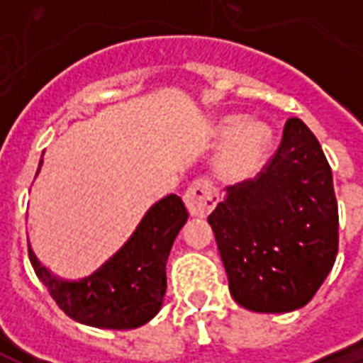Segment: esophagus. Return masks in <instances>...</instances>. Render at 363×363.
Instances as JSON below:
<instances>
[{"instance_id":"34e87169","label":"esophagus","mask_w":363,"mask_h":363,"mask_svg":"<svg viewBox=\"0 0 363 363\" xmlns=\"http://www.w3.org/2000/svg\"><path fill=\"white\" fill-rule=\"evenodd\" d=\"M184 204L189 208L190 216L206 218L218 204V190L210 181L200 179L189 186L186 194H184Z\"/></svg>"}]
</instances>
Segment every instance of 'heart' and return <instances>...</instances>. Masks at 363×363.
I'll list each match as a JSON object with an SVG mask.
<instances>
[{
    "label": "heart",
    "mask_w": 363,
    "mask_h": 363,
    "mask_svg": "<svg viewBox=\"0 0 363 363\" xmlns=\"http://www.w3.org/2000/svg\"><path fill=\"white\" fill-rule=\"evenodd\" d=\"M216 140L229 143L220 159V173L229 181H245L259 173L272 147V128L247 116H228L216 126Z\"/></svg>",
    "instance_id": "obj_1"
}]
</instances>
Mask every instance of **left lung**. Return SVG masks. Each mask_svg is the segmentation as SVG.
I'll use <instances>...</instances> for the list:
<instances>
[{"instance_id":"left-lung-1","label":"left lung","mask_w":363,"mask_h":363,"mask_svg":"<svg viewBox=\"0 0 363 363\" xmlns=\"http://www.w3.org/2000/svg\"><path fill=\"white\" fill-rule=\"evenodd\" d=\"M212 225L237 303L289 313L311 301L338 252V204L320 143L299 118L257 179L228 186Z\"/></svg>"}]
</instances>
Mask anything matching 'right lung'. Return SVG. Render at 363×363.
Masks as SVG:
<instances>
[{
	"mask_svg": "<svg viewBox=\"0 0 363 363\" xmlns=\"http://www.w3.org/2000/svg\"><path fill=\"white\" fill-rule=\"evenodd\" d=\"M43 163V161H40ZM189 212L177 194L161 198L143 216L116 255L82 280H64L43 267L33 249L28 259L67 317L112 330L138 328L161 309L167 289V259Z\"/></svg>",
	"mask_w": 363,
	"mask_h": 363,
	"instance_id": "obj_1",
	"label": "right lung"
}]
</instances>
